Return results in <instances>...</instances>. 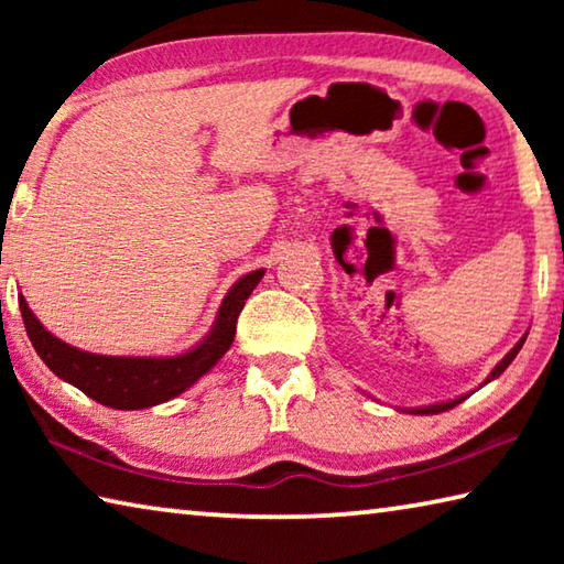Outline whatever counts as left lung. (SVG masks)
<instances>
[{
    "instance_id": "left-lung-1",
    "label": "left lung",
    "mask_w": 564,
    "mask_h": 564,
    "mask_svg": "<svg viewBox=\"0 0 564 564\" xmlns=\"http://www.w3.org/2000/svg\"><path fill=\"white\" fill-rule=\"evenodd\" d=\"M524 338H528V333H524V336L514 343V346L510 348V352H505V358L498 362V366H495L492 370H490V376L485 378V383L482 386H488L490 380H495V378H500L502 373H505V368L510 366V362L514 360V356H518L520 352V348H522V343H524ZM470 395V393H465V395H457V398H453V400H443V403H433V405H420V408H405V413H413V415H437V413H445V410H451V408H455L457 403H463V400Z\"/></svg>"
}]
</instances>
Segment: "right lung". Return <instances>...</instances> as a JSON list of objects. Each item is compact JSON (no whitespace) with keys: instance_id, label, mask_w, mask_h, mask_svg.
Returning a JSON list of instances; mask_svg holds the SVG:
<instances>
[{"instance_id":"obj_1","label":"right lung","mask_w":564,"mask_h":564,"mask_svg":"<svg viewBox=\"0 0 564 564\" xmlns=\"http://www.w3.org/2000/svg\"><path fill=\"white\" fill-rule=\"evenodd\" d=\"M263 273L265 269H256L241 275L218 305L212 330L196 346L176 356H99L74 348L46 330L24 295H19V311L36 356L54 376L107 408L144 410L181 395L226 356L236 336L238 313Z\"/></svg>"}]
</instances>
